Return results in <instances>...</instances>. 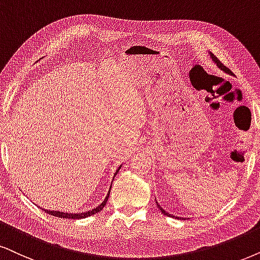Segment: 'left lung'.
I'll return each instance as SVG.
<instances>
[{"label": "left lung", "mask_w": 260, "mask_h": 260, "mask_svg": "<svg viewBox=\"0 0 260 260\" xmlns=\"http://www.w3.org/2000/svg\"><path fill=\"white\" fill-rule=\"evenodd\" d=\"M210 57H211V58H212V61H213V62H215V63H216V64H217V67L219 68V70H222L223 72H225V73H228V74H231V75L233 74V73H232V72H231V71H229V68H226V67H225V66H224V64H223V63H222V62H221V61H219V60H218V58H217V57H216V56H215V55H213V54H212V52H210ZM157 208H158V209L160 210V211H162V213H164V215H166V216H172V217H175V216L170 215V213H169V212H167V211H166V210H164V209L162 208V206H160V205H159V204H158V203H157ZM175 218H180V217H175Z\"/></svg>", "instance_id": "8db88e82"}]
</instances>
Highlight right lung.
<instances>
[{
    "mask_svg": "<svg viewBox=\"0 0 260 260\" xmlns=\"http://www.w3.org/2000/svg\"><path fill=\"white\" fill-rule=\"evenodd\" d=\"M121 168V166L117 168L116 172H115L114 176L116 175L117 173H119V170ZM109 194H110V190L109 193H108L106 199H104L103 203H101L100 205L97 206V208L92 209V210H88L86 212H79V213H73V212H63V211H50V210H45V209H42L44 210L45 212L49 213V215H52V216H56V217H61V218H68V219H80V218H86V217H90V216L94 215V213L100 212L101 210H103L104 206H106V204L108 202V198H109Z\"/></svg>",
    "mask_w": 260,
    "mask_h": 260,
    "instance_id": "right-lung-1",
    "label": "right lung"
}]
</instances>
